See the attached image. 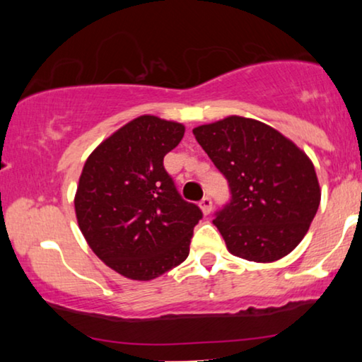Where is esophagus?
Segmentation results:
<instances>
[{"label":"esophagus","instance_id":"1","mask_svg":"<svg viewBox=\"0 0 362 362\" xmlns=\"http://www.w3.org/2000/svg\"><path fill=\"white\" fill-rule=\"evenodd\" d=\"M199 206H201V209H202V212H204L206 216H209L211 212H212V199H211L209 196L202 197L201 202H199Z\"/></svg>","mask_w":362,"mask_h":362}]
</instances>
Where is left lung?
Wrapping results in <instances>:
<instances>
[{"instance_id": "left-lung-1", "label": "left lung", "mask_w": 362, "mask_h": 362, "mask_svg": "<svg viewBox=\"0 0 362 362\" xmlns=\"http://www.w3.org/2000/svg\"><path fill=\"white\" fill-rule=\"evenodd\" d=\"M226 176L230 201L214 226L230 254L250 262L288 255L310 229L321 192L310 158L265 123L227 117L192 130Z\"/></svg>"}]
</instances>
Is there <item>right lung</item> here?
<instances>
[{
	"label": "right lung",
	"mask_w": 362,
	"mask_h": 362,
	"mask_svg": "<svg viewBox=\"0 0 362 362\" xmlns=\"http://www.w3.org/2000/svg\"><path fill=\"white\" fill-rule=\"evenodd\" d=\"M181 123L138 117L83 165L76 216L87 244L102 262L132 280H153L189 255L202 211L177 192L163 158L180 145Z\"/></svg>",
	"instance_id": "add662e5"
}]
</instances>
